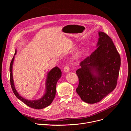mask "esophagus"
<instances>
[{"mask_svg":"<svg viewBox=\"0 0 131 131\" xmlns=\"http://www.w3.org/2000/svg\"><path fill=\"white\" fill-rule=\"evenodd\" d=\"M69 66L68 65H66L64 67V71L65 72H67L68 71H69Z\"/></svg>","mask_w":131,"mask_h":131,"instance_id":"34e87169","label":"esophagus"}]
</instances>
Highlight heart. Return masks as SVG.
<instances>
[{
  "label": "heart",
  "mask_w": 131,
  "mask_h": 131,
  "mask_svg": "<svg viewBox=\"0 0 131 131\" xmlns=\"http://www.w3.org/2000/svg\"><path fill=\"white\" fill-rule=\"evenodd\" d=\"M80 54H81V52H80V51L77 52V53L76 54V55H75V57H76V58L79 57V56H80Z\"/></svg>",
  "instance_id": "1"
}]
</instances>
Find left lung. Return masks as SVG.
Instances as JSON below:
<instances>
[{
    "label": "left lung",
    "mask_w": 131,
    "mask_h": 131,
    "mask_svg": "<svg viewBox=\"0 0 131 131\" xmlns=\"http://www.w3.org/2000/svg\"><path fill=\"white\" fill-rule=\"evenodd\" d=\"M99 35L97 49L81 62L76 71V92L88 104L100 102L116 88L121 65L120 54L110 37L102 31Z\"/></svg>",
    "instance_id": "obj_1"
}]
</instances>
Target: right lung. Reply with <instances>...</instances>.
<instances>
[{"instance_id": "1", "label": "right lung", "mask_w": 131, "mask_h": 131, "mask_svg": "<svg viewBox=\"0 0 131 131\" xmlns=\"http://www.w3.org/2000/svg\"><path fill=\"white\" fill-rule=\"evenodd\" d=\"M16 53V50L14 55ZM14 56L13 57L10 65V84L12 91L16 97L23 102L27 106L36 109H41L49 106L53 101L56 94V86L57 83L61 77L62 71L58 67H55L52 68L48 73L47 79L46 80V93L40 99L37 100H27L22 96L16 91L14 84L12 75V65L14 61Z\"/></svg>"}]
</instances>
